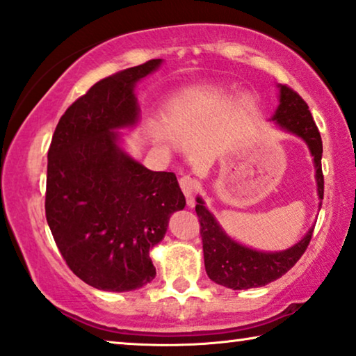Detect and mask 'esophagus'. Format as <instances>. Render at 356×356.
Instances as JSON below:
<instances>
[{
	"mask_svg": "<svg viewBox=\"0 0 356 356\" xmlns=\"http://www.w3.org/2000/svg\"><path fill=\"white\" fill-rule=\"evenodd\" d=\"M179 185H180V188H182L185 198H187V203H188V204H193L192 196H193V193L196 192V190L200 188V184L196 182V180H195L193 177L184 176V177H180Z\"/></svg>",
	"mask_w": 356,
	"mask_h": 356,
	"instance_id": "obj_1",
	"label": "esophagus"
}]
</instances>
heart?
Segmentation results:
<instances>
[{"label":"heart","mask_w":356,"mask_h":356,"mask_svg":"<svg viewBox=\"0 0 356 356\" xmlns=\"http://www.w3.org/2000/svg\"><path fill=\"white\" fill-rule=\"evenodd\" d=\"M185 107H187V105H184V107H182V110H185Z\"/></svg>","instance_id":"obj_1"}]
</instances>
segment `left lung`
<instances>
[{"mask_svg":"<svg viewBox=\"0 0 356 356\" xmlns=\"http://www.w3.org/2000/svg\"><path fill=\"white\" fill-rule=\"evenodd\" d=\"M283 129L293 132L309 145L316 168L318 195H325V177L321 171L323 142L309 105L293 88L280 86V105L272 118ZM196 216L203 240L204 267L208 277L230 289H249L265 286L283 277L294 267L310 245L314 227L293 248L281 252H261L238 245L220 229L201 198H196Z\"/></svg>","mask_w":356,"mask_h":356,"instance_id":"1","label":"left lung"}]
</instances>
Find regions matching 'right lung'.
Listing matches in <instances>:
<instances>
[{"label":"right lung","mask_w":356,"mask_h":356,"mask_svg":"<svg viewBox=\"0 0 356 356\" xmlns=\"http://www.w3.org/2000/svg\"><path fill=\"white\" fill-rule=\"evenodd\" d=\"M160 63L95 83L62 115L47 152V225L63 261L95 289L126 293L150 283V249L185 206L176 174L150 171L116 144L115 131L139 120L134 84Z\"/></svg>","instance_id":"add662e5"}]
</instances>
